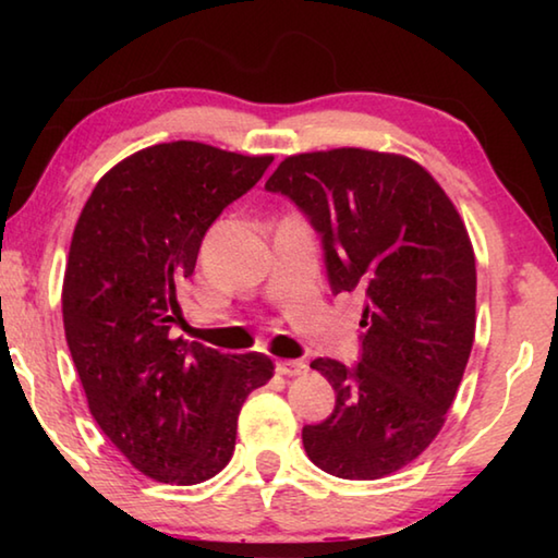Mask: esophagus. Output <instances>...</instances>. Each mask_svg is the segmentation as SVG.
I'll return each mask as SVG.
<instances>
[{"label":"esophagus","instance_id":"34e87169","mask_svg":"<svg viewBox=\"0 0 558 558\" xmlns=\"http://www.w3.org/2000/svg\"><path fill=\"white\" fill-rule=\"evenodd\" d=\"M278 372L282 376H300L307 372V364L300 362V359H282V362H278Z\"/></svg>","mask_w":558,"mask_h":558}]
</instances>
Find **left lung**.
Masks as SVG:
<instances>
[{"label": "left lung", "mask_w": 558, "mask_h": 558, "mask_svg": "<svg viewBox=\"0 0 558 558\" xmlns=\"http://www.w3.org/2000/svg\"><path fill=\"white\" fill-rule=\"evenodd\" d=\"M323 233L332 292H364L362 359H315L335 411L302 428L319 470L379 480L413 462L446 423L475 339V251L426 167L396 153L319 149L266 182Z\"/></svg>", "instance_id": "obj_1"}]
</instances>
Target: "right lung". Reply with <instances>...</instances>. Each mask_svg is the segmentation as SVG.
Returning <instances> with one entry per match:
<instances>
[{
    "mask_svg": "<svg viewBox=\"0 0 558 558\" xmlns=\"http://www.w3.org/2000/svg\"><path fill=\"white\" fill-rule=\"evenodd\" d=\"M270 162L192 140L145 147L100 177L73 229L65 342L100 430L157 483L196 485L229 465L241 405L276 372L260 352L169 337L206 229Z\"/></svg>",
    "mask_w": 558,
    "mask_h": 558,
    "instance_id": "obj_1",
    "label": "right lung"
}]
</instances>
